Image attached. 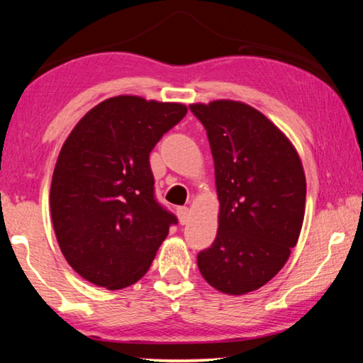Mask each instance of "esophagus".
Returning a JSON list of instances; mask_svg holds the SVG:
<instances>
[{"label": "esophagus", "instance_id": "1", "mask_svg": "<svg viewBox=\"0 0 363 363\" xmlns=\"http://www.w3.org/2000/svg\"><path fill=\"white\" fill-rule=\"evenodd\" d=\"M177 218H179L181 224H187V220H189V218H190V211H189V208H187V206H181V208H177Z\"/></svg>", "mask_w": 363, "mask_h": 363}]
</instances>
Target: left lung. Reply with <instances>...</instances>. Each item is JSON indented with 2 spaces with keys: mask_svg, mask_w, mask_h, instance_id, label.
I'll use <instances>...</instances> for the list:
<instances>
[{
  "mask_svg": "<svg viewBox=\"0 0 363 363\" xmlns=\"http://www.w3.org/2000/svg\"><path fill=\"white\" fill-rule=\"evenodd\" d=\"M214 160L218 233L196 256L203 279L240 296L272 280L296 247L306 211V176L296 149L259 110L219 99L190 104Z\"/></svg>",
  "mask_w": 363,
  "mask_h": 363,
  "instance_id": "8db88e82",
  "label": "left lung"
}]
</instances>
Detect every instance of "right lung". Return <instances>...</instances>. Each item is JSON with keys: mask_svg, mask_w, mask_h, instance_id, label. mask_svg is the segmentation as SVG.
I'll return each mask as SVG.
<instances>
[{"mask_svg": "<svg viewBox=\"0 0 363 363\" xmlns=\"http://www.w3.org/2000/svg\"><path fill=\"white\" fill-rule=\"evenodd\" d=\"M187 107L115 96L65 139L52 173L51 218L67 262L107 290L136 284L176 224L153 196L149 153Z\"/></svg>", "mask_w": 363, "mask_h": 363, "instance_id": "obj_1", "label": "right lung"}]
</instances>
